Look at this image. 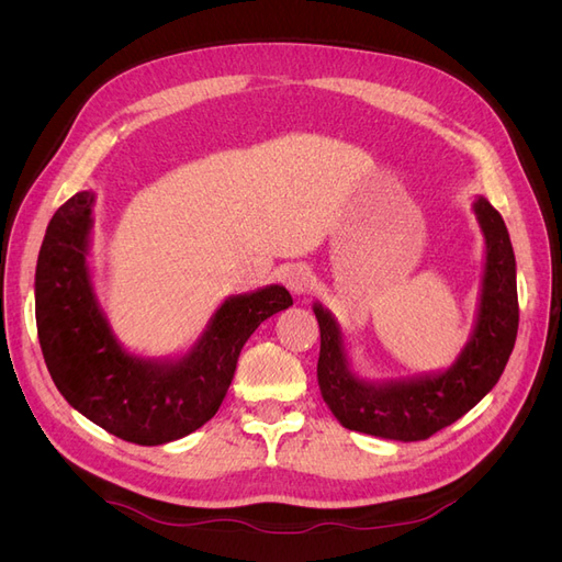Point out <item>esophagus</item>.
<instances>
[{
  "instance_id": "1",
  "label": "esophagus",
  "mask_w": 562,
  "mask_h": 562,
  "mask_svg": "<svg viewBox=\"0 0 562 562\" xmlns=\"http://www.w3.org/2000/svg\"><path fill=\"white\" fill-rule=\"evenodd\" d=\"M285 285L291 288L295 295L310 293L314 285V271L307 265H293L285 274Z\"/></svg>"
}]
</instances>
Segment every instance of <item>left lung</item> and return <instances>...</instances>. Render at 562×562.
I'll use <instances>...</instances> for the list:
<instances>
[{"instance_id":"1","label":"left lung","mask_w":562,"mask_h":562,"mask_svg":"<svg viewBox=\"0 0 562 562\" xmlns=\"http://www.w3.org/2000/svg\"><path fill=\"white\" fill-rule=\"evenodd\" d=\"M475 213L487 239L481 314L471 342L443 375L389 386L353 378L337 323L318 304L314 307L321 330V396L342 427L391 440H427L467 415L502 378L518 335L516 258L497 209L479 199Z\"/></svg>"}]
</instances>
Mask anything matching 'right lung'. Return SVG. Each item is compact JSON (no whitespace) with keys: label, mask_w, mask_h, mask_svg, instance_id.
Listing matches in <instances>:
<instances>
[{"label":"right lung","mask_w":562,"mask_h":562,"mask_svg":"<svg viewBox=\"0 0 562 562\" xmlns=\"http://www.w3.org/2000/svg\"><path fill=\"white\" fill-rule=\"evenodd\" d=\"M93 194L79 192L50 217L35 274L37 335L65 401L98 427L138 446H161L203 427L223 403L236 361L265 318L288 310L281 285L232 297L178 363L135 359L98 312L87 269Z\"/></svg>","instance_id":"1"}]
</instances>
